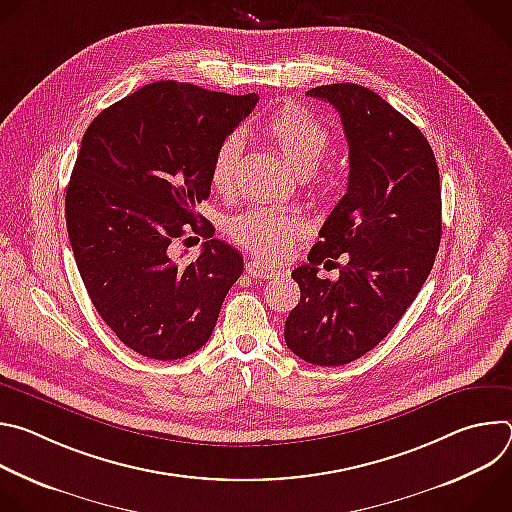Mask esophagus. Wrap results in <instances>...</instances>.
Masks as SVG:
<instances>
[{
  "instance_id": "esophagus-1",
  "label": "esophagus",
  "mask_w": 512,
  "mask_h": 512,
  "mask_svg": "<svg viewBox=\"0 0 512 512\" xmlns=\"http://www.w3.org/2000/svg\"><path fill=\"white\" fill-rule=\"evenodd\" d=\"M245 271H247L253 279H273V277L279 275V271H277L275 267H269V265H265V263H261V261H255V259L247 261Z\"/></svg>"
}]
</instances>
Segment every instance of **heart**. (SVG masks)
Masks as SVG:
<instances>
[{
  "label": "heart",
  "mask_w": 512,
  "mask_h": 512,
  "mask_svg": "<svg viewBox=\"0 0 512 512\" xmlns=\"http://www.w3.org/2000/svg\"><path fill=\"white\" fill-rule=\"evenodd\" d=\"M263 133L273 141L281 156L294 166V170L304 176L314 172L330 150V131L326 123L308 113L306 109L291 103L279 107L265 121ZM239 164L241 137L233 133L216 145L212 156L210 182L218 192H233L237 184ZM300 229V216L269 206H253L243 214L235 216L229 225L231 237L249 253L261 259L283 257Z\"/></svg>",
  "instance_id": "1"
}]
</instances>
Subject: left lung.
<instances>
[{"instance_id": "left-lung-1", "label": "left lung", "mask_w": 512, "mask_h": 512, "mask_svg": "<svg viewBox=\"0 0 512 512\" xmlns=\"http://www.w3.org/2000/svg\"><path fill=\"white\" fill-rule=\"evenodd\" d=\"M306 95L338 111L350 172L310 263L291 271L302 296L283 336L302 360L340 367L375 348L419 294L440 249L442 188L429 141L383 97L354 83ZM340 254L341 277L320 280L317 267Z\"/></svg>"}]
</instances>
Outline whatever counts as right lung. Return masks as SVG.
Here are the masks:
<instances>
[{"mask_svg":"<svg viewBox=\"0 0 512 512\" xmlns=\"http://www.w3.org/2000/svg\"><path fill=\"white\" fill-rule=\"evenodd\" d=\"M259 97L160 81L101 111L87 127L66 188V229L89 298L133 352L176 360L202 348L243 273L194 206L210 196V164ZM188 230L209 241L178 266Z\"/></svg>","mask_w":512,"mask_h":512,"instance_id":"add662e5","label":"right lung"}]
</instances>
